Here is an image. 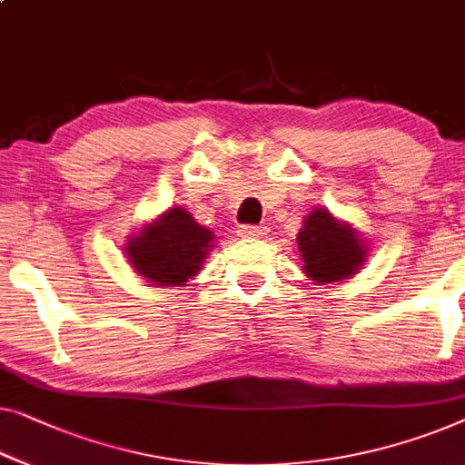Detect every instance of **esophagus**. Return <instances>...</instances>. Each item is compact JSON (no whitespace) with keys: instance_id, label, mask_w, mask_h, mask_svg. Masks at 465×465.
Returning <instances> with one entry per match:
<instances>
[{"instance_id":"1","label":"esophagus","mask_w":465,"mask_h":465,"mask_svg":"<svg viewBox=\"0 0 465 465\" xmlns=\"http://www.w3.org/2000/svg\"><path fill=\"white\" fill-rule=\"evenodd\" d=\"M239 234L243 239H264L268 234L266 226H241Z\"/></svg>"}]
</instances>
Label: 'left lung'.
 Instances as JSON below:
<instances>
[{"instance_id": "8db88e82", "label": "left lung", "mask_w": 465, "mask_h": 465, "mask_svg": "<svg viewBox=\"0 0 465 465\" xmlns=\"http://www.w3.org/2000/svg\"><path fill=\"white\" fill-rule=\"evenodd\" d=\"M302 271L316 285H333L354 277L365 266L369 245L361 232L338 220L327 207H314L298 232Z\"/></svg>"}]
</instances>
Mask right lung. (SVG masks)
Returning a JSON list of instances; mask_svg holds the SVG:
<instances>
[{
  "mask_svg": "<svg viewBox=\"0 0 465 465\" xmlns=\"http://www.w3.org/2000/svg\"><path fill=\"white\" fill-rule=\"evenodd\" d=\"M216 234L201 226L186 207H170L136 234H127L124 253L132 271L153 287H183L197 277Z\"/></svg>",
  "mask_w": 465,
  "mask_h": 465,
  "instance_id": "1",
  "label": "right lung"
}]
</instances>
